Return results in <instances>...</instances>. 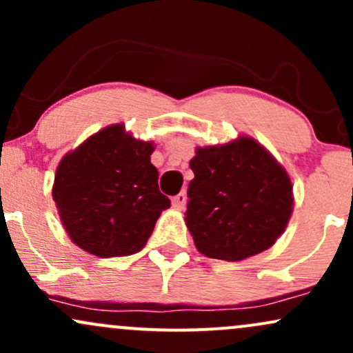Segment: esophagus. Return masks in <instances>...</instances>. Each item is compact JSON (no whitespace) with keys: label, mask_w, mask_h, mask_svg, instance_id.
<instances>
[{"label":"esophagus","mask_w":353,"mask_h":353,"mask_svg":"<svg viewBox=\"0 0 353 353\" xmlns=\"http://www.w3.org/2000/svg\"><path fill=\"white\" fill-rule=\"evenodd\" d=\"M185 202H188V196H185L184 190L177 194V196L172 197V205H174V208H176V209H182V208H184Z\"/></svg>","instance_id":"1"}]
</instances>
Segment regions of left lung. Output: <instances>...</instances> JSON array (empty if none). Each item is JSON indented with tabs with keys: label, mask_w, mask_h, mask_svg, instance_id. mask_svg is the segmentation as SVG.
<instances>
[{
	"label": "left lung",
	"mask_w": 353,
	"mask_h": 353,
	"mask_svg": "<svg viewBox=\"0 0 353 353\" xmlns=\"http://www.w3.org/2000/svg\"><path fill=\"white\" fill-rule=\"evenodd\" d=\"M185 224L205 257L237 262L275 244L294 210L289 174L252 137L197 148Z\"/></svg>",
	"instance_id": "left-lung-1"
}]
</instances>
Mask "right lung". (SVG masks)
Segmentation results:
<instances>
[{
  "mask_svg": "<svg viewBox=\"0 0 353 353\" xmlns=\"http://www.w3.org/2000/svg\"><path fill=\"white\" fill-rule=\"evenodd\" d=\"M152 143L112 124L68 152L56 169L52 199L76 245L96 257L139 252L171 201L151 164Z\"/></svg>",
  "mask_w": 353,
  "mask_h": 353,
  "instance_id": "1",
  "label": "right lung"
}]
</instances>
